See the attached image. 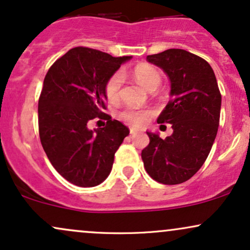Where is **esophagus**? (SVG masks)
Returning <instances> with one entry per match:
<instances>
[{
	"label": "esophagus",
	"mask_w": 250,
	"mask_h": 250,
	"mask_svg": "<svg viewBox=\"0 0 250 250\" xmlns=\"http://www.w3.org/2000/svg\"><path fill=\"white\" fill-rule=\"evenodd\" d=\"M137 133H139V130H137V129L130 128V135H135V134H137Z\"/></svg>",
	"instance_id": "1"
}]
</instances>
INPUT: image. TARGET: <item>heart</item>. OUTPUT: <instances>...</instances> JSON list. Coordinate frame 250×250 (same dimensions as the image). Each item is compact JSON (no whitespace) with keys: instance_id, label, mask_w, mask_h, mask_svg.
<instances>
[{"instance_id":"obj_1","label":"heart","mask_w":250,"mask_h":250,"mask_svg":"<svg viewBox=\"0 0 250 250\" xmlns=\"http://www.w3.org/2000/svg\"><path fill=\"white\" fill-rule=\"evenodd\" d=\"M133 76L137 82L148 90L154 91L161 84L162 75L160 70L148 63H140L133 69ZM122 83L121 74H114L105 84V96L109 102H116L120 96V88ZM151 111L148 109H136L133 107L125 108L120 114V119L133 125H143L147 123Z\"/></svg>"}]
</instances>
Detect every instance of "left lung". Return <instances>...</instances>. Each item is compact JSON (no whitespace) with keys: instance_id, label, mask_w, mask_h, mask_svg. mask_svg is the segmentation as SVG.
<instances>
[{"instance_id":"obj_1","label":"left lung","mask_w":250,"mask_h":250,"mask_svg":"<svg viewBox=\"0 0 250 250\" xmlns=\"http://www.w3.org/2000/svg\"><path fill=\"white\" fill-rule=\"evenodd\" d=\"M147 61L167 74L171 100L157 122L170 123L173 134L165 140L147 131L142 150L146 170L163 185H179L197 173L208 157L217 134L221 94L210 64L183 49L148 55Z\"/></svg>"}]
</instances>
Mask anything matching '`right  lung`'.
<instances>
[{
	"mask_svg": "<svg viewBox=\"0 0 250 250\" xmlns=\"http://www.w3.org/2000/svg\"><path fill=\"white\" fill-rule=\"evenodd\" d=\"M131 56L76 47L56 60L43 81L39 100L42 147L57 173L79 187H95L110 174L114 155L129 129L105 109V84ZM94 118L106 127L90 131Z\"/></svg>",
	"mask_w": 250,
	"mask_h": 250,
	"instance_id": "add662e5",
	"label": "right lung"
}]
</instances>
